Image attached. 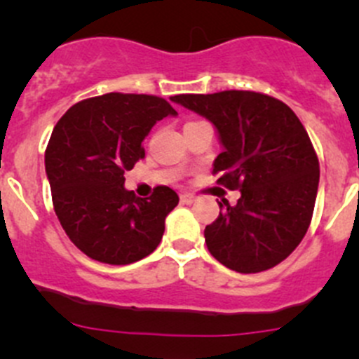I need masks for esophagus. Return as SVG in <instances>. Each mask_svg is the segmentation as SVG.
Listing matches in <instances>:
<instances>
[{
    "label": "esophagus",
    "mask_w": 359,
    "mask_h": 359,
    "mask_svg": "<svg viewBox=\"0 0 359 359\" xmlns=\"http://www.w3.org/2000/svg\"><path fill=\"white\" fill-rule=\"evenodd\" d=\"M194 200H196V196H193V194H182V196H180V203H182V205H191Z\"/></svg>",
    "instance_id": "esophagus-1"
}]
</instances>
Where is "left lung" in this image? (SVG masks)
Here are the masks:
<instances>
[{
	"label": "left lung",
	"mask_w": 359,
	"mask_h": 359,
	"mask_svg": "<svg viewBox=\"0 0 359 359\" xmlns=\"http://www.w3.org/2000/svg\"><path fill=\"white\" fill-rule=\"evenodd\" d=\"M173 102L213 123L222 153L213 161L217 182L240 189L234 206L205 227L208 252L236 273L278 266L299 247L313 217L320 163L306 128L287 104L245 90L184 93Z\"/></svg>",
	"instance_id": "1"
}]
</instances>
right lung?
I'll use <instances>...</instances> for the list:
<instances>
[{
	"label": "right lung",
	"mask_w": 359,
	"mask_h": 359,
	"mask_svg": "<svg viewBox=\"0 0 359 359\" xmlns=\"http://www.w3.org/2000/svg\"><path fill=\"white\" fill-rule=\"evenodd\" d=\"M177 111L156 95L106 93L74 104L45 151L52 201L69 240L90 259L126 266L153 253L179 203L166 186L149 198L125 189V172L146 156L142 140Z\"/></svg>",
	"instance_id": "obj_1"
}]
</instances>
